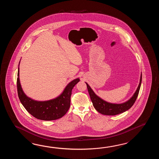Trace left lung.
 Here are the masks:
<instances>
[{"label":"left lung","instance_id":"obj_1","mask_svg":"<svg viewBox=\"0 0 159 159\" xmlns=\"http://www.w3.org/2000/svg\"><path fill=\"white\" fill-rule=\"evenodd\" d=\"M142 75H141L138 87L132 97L129 101L120 104L111 103L103 100L95 94L94 92L93 91L90 86L86 82V84L87 85L88 91L91 98V101L93 102V105L96 110L103 115H115L126 111L134 104L138 96L139 92L142 84Z\"/></svg>","mask_w":159,"mask_h":159}]
</instances>
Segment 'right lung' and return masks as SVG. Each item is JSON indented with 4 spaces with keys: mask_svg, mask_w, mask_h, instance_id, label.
<instances>
[{
    "mask_svg": "<svg viewBox=\"0 0 159 159\" xmlns=\"http://www.w3.org/2000/svg\"><path fill=\"white\" fill-rule=\"evenodd\" d=\"M17 76V94L21 103L34 118L43 120H56L66 114L70 106L71 90L80 81V79L77 78L70 82L62 93L55 99L47 101H36L28 98L23 91L19 80V68Z\"/></svg>",
    "mask_w": 159,
    "mask_h": 159,
    "instance_id": "add662e5",
    "label": "right lung"
}]
</instances>
